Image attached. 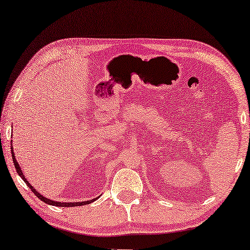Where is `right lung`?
Instances as JSON below:
<instances>
[{
    "label": "right lung",
    "mask_w": 250,
    "mask_h": 250,
    "mask_svg": "<svg viewBox=\"0 0 250 250\" xmlns=\"http://www.w3.org/2000/svg\"><path fill=\"white\" fill-rule=\"evenodd\" d=\"M11 152H12V159H13V163H14V166H15V169H16V171H18V174L21 176V178L23 179L24 182H25V184L26 185L30 187V189L33 191V193H34L36 196H38V197L42 200V202H44V203H46V204H50V205H53V206H59V207H74V206H83V205H87V204H91L92 202H94V200H96L97 198H94V199H92V200H86V202H82V203H59V202H54V200H51V199H48V198H45L44 196H42L41 194H39L38 191H36L34 188L32 187V185L30 183H28L27 181H26V178L24 177V175H23V173H22V170H21V167L19 166V164H18V162H16V159H15V156H14V153H13V147H11Z\"/></svg>",
    "instance_id": "1"
}]
</instances>
